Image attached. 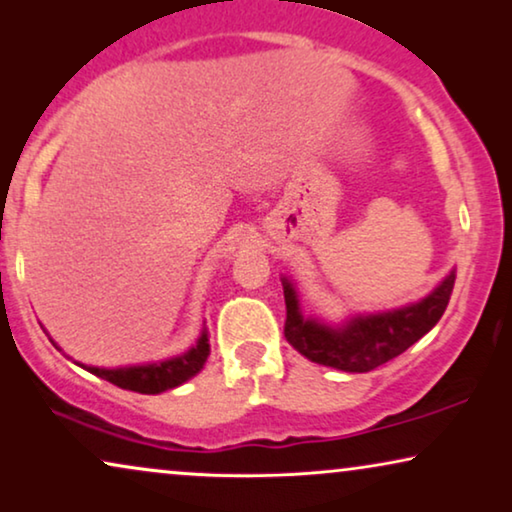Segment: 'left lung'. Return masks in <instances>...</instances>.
I'll use <instances>...</instances> for the list:
<instances>
[{
  "label": "left lung",
  "mask_w": 512,
  "mask_h": 512,
  "mask_svg": "<svg viewBox=\"0 0 512 512\" xmlns=\"http://www.w3.org/2000/svg\"><path fill=\"white\" fill-rule=\"evenodd\" d=\"M284 284L286 321L284 338L293 349L321 366H331L345 373H370L396 359L405 349L424 338L443 317L454 289V272L443 279L431 296L401 310L356 317L342 328H331L300 314L298 296L289 279Z\"/></svg>",
  "instance_id": "obj_1"
}]
</instances>
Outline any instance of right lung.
<instances>
[{
	"label": "right lung",
	"instance_id": "right-lung-1",
	"mask_svg": "<svg viewBox=\"0 0 512 512\" xmlns=\"http://www.w3.org/2000/svg\"><path fill=\"white\" fill-rule=\"evenodd\" d=\"M207 356H209V340H207V333H202L198 345L188 349L186 354L177 356V359L149 363V366H132V368H116V370L88 368V370L121 389L137 391V394H160V391L179 387V384L191 380L195 373H200V368L205 366Z\"/></svg>",
	"mask_w": 512,
	"mask_h": 512
}]
</instances>
